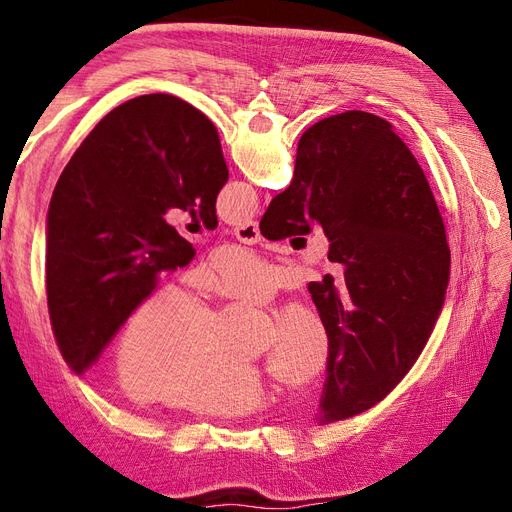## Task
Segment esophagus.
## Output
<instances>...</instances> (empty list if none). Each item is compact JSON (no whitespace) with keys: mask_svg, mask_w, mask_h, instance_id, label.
<instances>
[{"mask_svg":"<svg viewBox=\"0 0 512 512\" xmlns=\"http://www.w3.org/2000/svg\"><path fill=\"white\" fill-rule=\"evenodd\" d=\"M232 235H235L241 243H247V245H254V243L260 241V230H258L256 222L239 224L235 230H232Z\"/></svg>","mask_w":512,"mask_h":512,"instance_id":"1","label":"esophagus"}]
</instances>
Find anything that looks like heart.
Listing matches in <instances>:
<instances>
[{"label": "heart", "instance_id": "b5f03b06", "mask_svg": "<svg viewBox=\"0 0 512 512\" xmlns=\"http://www.w3.org/2000/svg\"><path fill=\"white\" fill-rule=\"evenodd\" d=\"M220 299L267 303L282 275L247 252H224L200 277ZM228 316L213 314L190 290L168 284L149 292L126 318L115 346V380L138 401L198 416H241L269 406L275 389L252 359L226 354ZM329 335L320 318L292 307L275 324L269 369L288 382L314 380L327 365Z\"/></svg>", "mask_w": 512, "mask_h": 512}]
</instances>
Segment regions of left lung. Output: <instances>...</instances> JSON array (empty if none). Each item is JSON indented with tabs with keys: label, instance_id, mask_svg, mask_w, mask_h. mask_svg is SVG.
Returning <instances> with one entry per match:
<instances>
[{
	"label": "left lung",
	"instance_id": "8db88e82",
	"mask_svg": "<svg viewBox=\"0 0 512 512\" xmlns=\"http://www.w3.org/2000/svg\"><path fill=\"white\" fill-rule=\"evenodd\" d=\"M226 181L218 130L168 94L123 102L76 149L46 213V301L76 376L98 361L160 275L192 262L196 250L164 213L190 211L213 230Z\"/></svg>",
	"mask_w": 512,
	"mask_h": 512
}]
</instances>
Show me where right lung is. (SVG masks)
Segmentation results:
<instances>
[{"label": "right lung", "instance_id": "right-lung-1", "mask_svg": "<svg viewBox=\"0 0 512 512\" xmlns=\"http://www.w3.org/2000/svg\"><path fill=\"white\" fill-rule=\"evenodd\" d=\"M318 222L335 269L307 290L329 335L320 425L374 408L406 378L440 318L451 250L421 164L386 119L346 111L299 141L294 177L262 237Z\"/></svg>", "mask_w": 512, "mask_h": 512}]
</instances>
